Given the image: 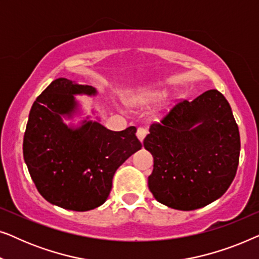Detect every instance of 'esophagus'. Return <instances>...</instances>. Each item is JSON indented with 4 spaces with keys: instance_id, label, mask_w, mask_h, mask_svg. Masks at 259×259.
<instances>
[{
    "instance_id": "34e87169",
    "label": "esophagus",
    "mask_w": 259,
    "mask_h": 259,
    "mask_svg": "<svg viewBox=\"0 0 259 259\" xmlns=\"http://www.w3.org/2000/svg\"><path fill=\"white\" fill-rule=\"evenodd\" d=\"M146 134H147V130L146 128H144V127H139V128H138L137 137H138V139H139L140 141H143L145 139Z\"/></svg>"
}]
</instances>
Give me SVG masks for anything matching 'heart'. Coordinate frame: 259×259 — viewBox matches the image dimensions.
Masks as SVG:
<instances>
[{
  "mask_svg": "<svg viewBox=\"0 0 259 259\" xmlns=\"http://www.w3.org/2000/svg\"><path fill=\"white\" fill-rule=\"evenodd\" d=\"M164 97L162 92H145V93L133 95L130 98V102L137 106H147L153 104V102L160 100Z\"/></svg>",
  "mask_w": 259,
  "mask_h": 259,
  "instance_id": "b5f03b06",
  "label": "heart"
}]
</instances>
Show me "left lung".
<instances>
[{
	"label": "left lung",
	"instance_id": "left-lung-1",
	"mask_svg": "<svg viewBox=\"0 0 259 259\" xmlns=\"http://www.w3.org/2000/svg\"><path fill=\"white\" fill-rule=\"evenodd\" d=\"M144 147L153 155L148 189L159 203L182 211L226 192L239 162L240 137L231 107L217 90L173 106L152 123Z\"/></svg>",
	"mask_w": 259,
	"mask_h": 259
}]
</instances>
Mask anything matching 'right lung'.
Returning a JSON list of instances; mask_svg holds the SVG:
<instances>
[{
  "mask_svg": "<svg viewBox=\"0 0 259 259\" xmlns=\"http://www.w3.org/2000/svg\"><path fill=\"white\" fill-rule=\"evenodd\" d=\"M77 94L95 95L97 90L59 77L38 95L24 132L23 158L46 200L82 212L105 203L116 169L143 146L134 126L114 132L88 118L67 126L63 118L76 113Z\"/></svg>",
  "mask_w": 259,
  "mask_h": 259,
  "instance_id": "right-lung-1",
  "label": "right lung"
}]
</instances>
